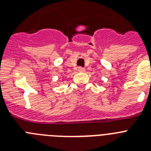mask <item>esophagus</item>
<instances>
[{
  "label": "esophagus",
  "mask_w": 151,
  "mask_h": 151,
  "mask_svg": "<svg viewBox=\"0 0 151 151\" xmlns=\"http://www.w3.org/2000/svg\"><path fill=\"white\" fill-rule=\"evenodd\" d=\"M78 70L79 72H85V69L83 67H78Z\"/></svg>",
  "instance_id": "esophagus-1"
}]
</instances>
